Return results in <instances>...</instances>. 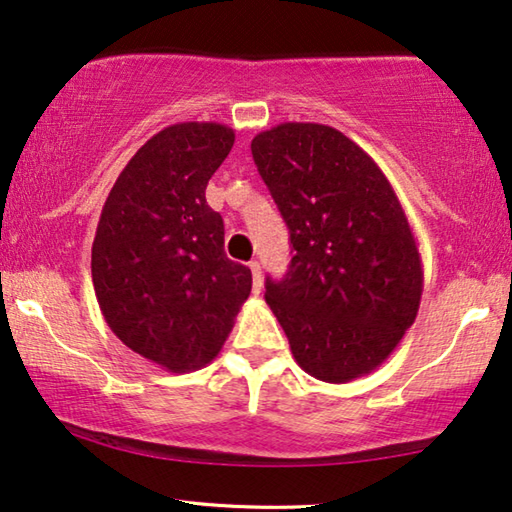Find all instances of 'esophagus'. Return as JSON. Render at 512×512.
I'll return each mask as SVG.
<instances>
[{
	"mask_svg": "<svg viewBox=\"0 0 512 512\" xmlns=\"http://www.w3.org/2000/svg\"><path fill=\"white\" fill-rule=\"evenodd\" d=\"M250 273H253V289L255 294H259V289H262V266H259V262H250Z\"/></svg>",
	"mask_w": 512,
	"mask_h": 512,
	"instance_id": "34e87169",
	"label": "esophagus"
}]
</instances>
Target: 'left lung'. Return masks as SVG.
<instances>
[{
    "label": "left lung",
    "instance_id": "left-lung-1",
    "mask_svg": "<svg viewBox=\"0 0 512 512\" xmlns=\"http://www.w3.org/2000/svg\"><path fill=\"white\" fill-rule=\"evenodd\" d=\"M250 150L296 253L285 278H266L264 294L294 360L323 383L367 376L415 323L424 291L401 200L335 127L280 123Z\"/></svg>",
    "mask_w": 512,
    "mask_h": 512
}]
</instances>
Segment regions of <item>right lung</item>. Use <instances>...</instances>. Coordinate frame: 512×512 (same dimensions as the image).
Returning <instances> with one entry per match:
<instances>
[{"mask_svg":"<svg viewBox=\"0 0 512 512\" xmlns=\"http://www.w3.org/2000/svg\"><path fill=\"white\" fill-rule=\"evenodd\" d=\"M234 145L221 123H177L145 141L109 191L91 273L107 326L145 360L196 371L221 351L253 287L223 250L207 182Z\"/></svg>","mask_w":512,"mask_h":512,"instance_id":"1","label":"right lung"}]
</instances>
